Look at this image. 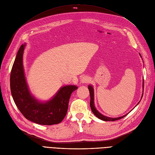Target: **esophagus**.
Segmentation results:
<instances>
[{
	"mask_svg": "<svg viewBox=\"0 0 155 155\" xmlns=\"http://www.w3.org/2000/svg\"><path fill=\"white\" fill-rule=\"evenodd\" d=\"M80 82L82 84H83V83H88V82H90V78H89L87 76H84L81 78Z\"/></svg>",
	"mask_w": 155,
	"mask_h": 155,
	"instance_id": "obj_1",
	"label": "esophagus"
}]
</instances>
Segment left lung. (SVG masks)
Masks as SVG:
<instances>
[{"label":"left lung","mask_w":155,"mask_h":155,"mask_svg":"<svg viewBox=\"0 0 155 155\" xmlns=\"http://www.w3.org/2000/svg\"><path fill=\"white\" fill-rule=\"evenodd\" d=\"M140 55L141 56V55H140ZM141 58H142V56H141ZM144 81H143V84H142V85H143H143H144ZM88 90H89V92H90V96H91V101H90V105H91V110H92V112H93V114H94L97 118H98L99 119H100V120H103V121H116V120H120V119H121V118H123L124 117H125V116H126L128 114V113L127 114H125V115H124V116H121V117H118V118H110V117H107V116H104V115H103L102 114H101L100 112L98 111L97 109H96V107H95V105H94V88H93V87L91 85H89L88 86ZM142 97H141V100H142V96H143V91H142ZM141 100H140V101H141ZM140 101L138 103V104H139L140 103ZM138 104L136 105V106H137L138 105ZM135 106V107H136ZM133 108V109H134ZM132 109V110H133ZM130 110V111H131Z\"/></svg>","instance_id":"obj_1"}]
</instances>
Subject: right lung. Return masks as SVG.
I'll list each match as a JSON object with an SVG mask.
<instances>
[{"instance_id":"right-lung-1","label":"right lung","mask_w":155,"mask_h":155,"mask_svg":"<svg viewBox=\"0 0 155 155\" xmlns=\"http://www.w3.org/2000/svg\"><path fill=\"white\" fill-rule=\"evenodd\" d=\"M26 45H22L18 50L12 69L10 88L13 101L22 115L32 122L43 125L59 124L67 113L70 96L78 87L63 86L50 100H37L30 91L25 74L23 54Z\"/></svg>"}]
</instances>
